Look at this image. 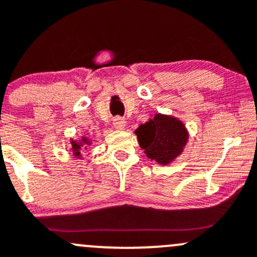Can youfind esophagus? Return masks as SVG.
I'll list each match as a JSON object with an SVG mask.
<instances>
[{
  "mask_svg": "<svg viewBox=\"0 0 257 257\" xmlns=\"http://www.w3.org/2000/svg\"><path fill=\"white\" fill-rule=\"evenodd\" d=\"M113 125L114 128L118 129V131H123L125 128V119L121 118V116H115L113 119Z\"/></svg>",
  "mask_w": 257,
  "mask_h": 257,
  "instance_id": "obj_1",
  "label": "esophagus"
}]
</instances>
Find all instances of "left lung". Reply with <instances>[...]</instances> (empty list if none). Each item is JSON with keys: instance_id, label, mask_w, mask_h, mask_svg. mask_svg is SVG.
<instances>
[{"instance_id": "obj_1", "label": "left lung", "mask_w": 257, "mask_h": 257, "mask_svg": "<svg viewBox=\"0 0 257 257\" xmlns=\"http://www.w3.org/2000/svg\"><path fill=\"white\" fill-rule=\"evenodd\" d=\"M139 145L149 159L168 165L183 153L189 134L183 121L165 114L154 118L136 129Z\"/></svg>"}]
</instances>
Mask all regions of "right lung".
<instances>
[{"mask_svg": "<svg viewBox=\"0 0 257 257\" xmlns=\"http://www.w3.org/2000/svg\"><path fill=\"white\" fill-rule=\"evenodd\" d=\"M92 144V141L90 139H88L87 137H82V138L79 139V141H74V139H72L71 141V150L73 152V155L76 158H82V154H80V152L82 150H85L87 149L89 145Z\"/></svg>", "mask_w": 257, "mask_h": 257, "instance_id": "add662e5", "label": "right lung"}]
</instances>
